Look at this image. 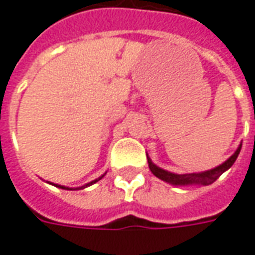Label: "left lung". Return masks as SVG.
Instances as JSON below:
<instances>
[{"label": "left lung", "instance_id": "1", "mask_svg": "<svg viewBox=\"0 0 255 255\" xmlns=\"http://www.w3.org/2000/svg\"><path fill=\"white\" fill-rule=\"evenodd\" d=\"M240 148H242V144L228 160H225L224 163L214 167V169H211V170L202 171V173H189V174L170 173V171L163 170L156 165H153L149 158H148V166H149V170L153 173V176H156L158 178L169 182V184H173V185H209V184H213L218 177L223 174L224 171H227L231 166L234 165L235 160H236L240 152Z\"/></svg>", "mask_w": 255, "mask_h": 255}]
</instances>
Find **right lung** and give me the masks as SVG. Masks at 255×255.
I'll return each mask as SVG.
<instances>
[{
    "label": "right lung",
    "instance_id": "1",
    "mask_svg": "<svg viewBox=\"0 0 255 255\" xmlns=\"http://www.w3.org/2000/svg\"><path fill=\"white\" fill-rule=\"evenodd\" d=\"M103 177H104V174H103L102 177H99V178H96V180H93V181L88 182L86 185H84V187H79V188H75V189H82V188H86V187H89V185H92V184H95V182H97L99 180H102ZM52 184V182H50ZM53 185H56V187H59V188H63V189H73V188H68V187H64V185H57V184H53Z\"/></svg>",
    "mask_w": 255,
    "mask_h": 255
}]
</instances>
